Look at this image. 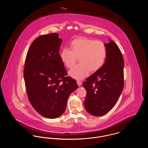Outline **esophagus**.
<instances>
[{"mask_svg":"<svg viewBox=\"0 0 148 148\" xmlns=\"http://www.w3.org/2000/svg\"><path fill=\"white\" fill-rule=\"evenodd\" d=\"M77 83L78 86H80L82 85V82H80V80H77Z\"/></svg>","mask_w":148,"mask_h":148,"instance_id":"1","label":"esophagus"}]
</instances>
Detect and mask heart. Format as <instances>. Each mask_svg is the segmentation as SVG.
<instances>
[{
    "label": "heart",
    "instance_id": "obj_1",
    "mask_svg": "<svg viewBox=\"0 0 148 148\" xmlns=\"http://www.w3.org/2000/svg\"><path fill=\"white\" fill-rule=\"evenodd\" d=\"M70 49L64 48L60 53V58L68 68H73L77 63V65L69 71V75L77 79H83L89 71L95 72L105 63L107 56V47L102 41L80 37L73 39L69 44Z\"/></svg>",
    "mask_w": 148,
    "mask_h": 148
}]
</instances>
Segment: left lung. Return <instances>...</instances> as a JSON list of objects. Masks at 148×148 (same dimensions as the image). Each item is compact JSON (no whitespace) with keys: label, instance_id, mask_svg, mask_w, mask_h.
Masks as SVG:
<instances>
[{"label":"left lung","instance_id":"8db88e82","mask_svg":"<svg viewBox=\"0 0 148 148\" xmlns=\"http://www.w3.org/2000/svg\"><path fill=\"white\" fill-rule=\"evenodd\" d=\"M106 45L108 53L105 63L83 84L86 90L85 108L94 116L103 115L113 108L124 84V61L119 48L112 40Z\"/></svg>","mask_w":148,"mask_h":148}]
</instances>
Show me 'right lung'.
I'll list each match as a JSON object with an SVG mask.
<instances>
[{"mask_svg": "<svg viewBox=\"0 0 148 148\" xmlns=\"http://www.w3.org/2000/svg\"><path fill=\"white\" fill-rule=\"evenodd\" d=\"M56 33L40 35L31 44L24 77L29 100L44 117L54 119L65 111L71 93L78 87L68 76L59 51L62 39Z\"/></svg>", "mask_w": 148, "mask_h": 148, "instance_id": "obj_1", "label": "right lung"}]
</instances>
